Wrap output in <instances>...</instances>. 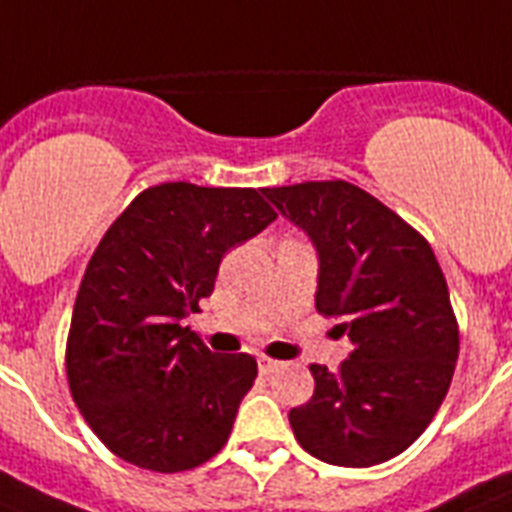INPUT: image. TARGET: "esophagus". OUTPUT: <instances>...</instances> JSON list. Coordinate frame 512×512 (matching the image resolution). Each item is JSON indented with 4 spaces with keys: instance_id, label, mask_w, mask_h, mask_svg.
<instances>
[{
    "instance_id": "34e87169",
    "label": "esophagus",
    "mask_w": 512,
    "mask_h": 512,
    "mask_svg": "<svg viewBox=\"0 0 512 512\" xmlns=\"http://www.w3.org/2000/svg\"><path fill=\"white\" fill-rule=\"evenodd\" d=\"M257 364H260V372L271 374V372H276V369H279L281 361H276V358H268V356H260V358H257Z\"/></svg>"
}]
</instances>
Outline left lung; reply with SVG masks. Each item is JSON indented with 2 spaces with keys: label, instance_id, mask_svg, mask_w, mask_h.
Listing matches in <instances>:
<instances>
[{
  "label": "left lung",
  "instance_id": "left-lung-1",
  "mask_svg": "<svg viewBox=\"0 0 512 512\" xmlns=\"http://www.w3.org/2000/svg\"><path fill=\"white\" fill-rule=\"evenodd\" d=\"M319 252L316 311L353 342L337 372L311 364L316 390L289 412L305 452L369 468L412 446L452 385L460 329L433 249L412 225L345 180L263 188Z\"/></svg>",
  "mask_w": 512,
  "mask_h": 512
}]
</instances>
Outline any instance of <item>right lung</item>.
Wrapping results in <instances>:
<instances>
[{
    "instance_id": "1",
    "label": "right lung",
    "mask_w": 512,
    "mask_h": 512,
    "mask_svg": "<svg viewBox=\"0 0 512 512\" xmlns=\"http://www.w3.org/2000/svg\"><path fill=\"white\" fill-rule=\"evenodd\" d=\"M276 212L255 188L162 183L138 193L92 252L66 342L68 388L130 465L180 473L215 457L257 377L247 353H212L185 327L220 260Z\"/></svg>"
}]
</instances>
